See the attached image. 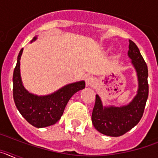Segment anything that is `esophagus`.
I'll list each match as a JSON object with an SVG mask.
<instances>
[{
	"label": "esophagus",
	"instance_id": "1",
	"mask_svg": "<svg viewBox=\"0 0 158 158\" xmlns=\"http://www.w3.org/2000/svg\"><path fill=\"white\" fill-rule=\"evenodd\" d=\"M85 82H86V86H89V87H93L96 84V79L93 77H87L85 78Z\"/></svg>",
	"mask_w": 158,
	"mask_h": 158
}]
</instances>
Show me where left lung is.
<instances>
[{"instance_id": "8db88e82", "label": "left lung", "mask_w": 158, "mask_h": 158, "mask_svg": "<svg viewBox=\"0 0 158 158\" xmlns=\"http://www.w3.org/2000/svg\"><path fill=\"white\" fill-rule=\"evenodd\" d=\"M129 43L128 57L136 70L139 81L136 96L127 105L104 107L100 96L96 95L92 122L99 132L107 136H121L136 126L142 118L148 98L147 65L136 44L131 40Z\"/></svg>"}]
</instances>
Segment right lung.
<instances>
[{"label": "right lung", "mask_w": 158, "mask_h": 158, "mask_svg": "<svg viewBox=\"0 0 158 158\" xmlns=\"http://www.w3.org/2000/svg\"><path fill=\"white\" fill-rule=\"evenodd\" d=\"M36 39L37 37L33 38L31 43ZM23 50L22 48L18 54L12 77L15 104L22 116L32 126L42 128L54 125L62 115L69 99L77 92L85 89V83L81 81L69 84L47 96H37L30 93L23 87L20 77L19 61Z\"/></svg>", "instance_id": "1"}]
</instances>
